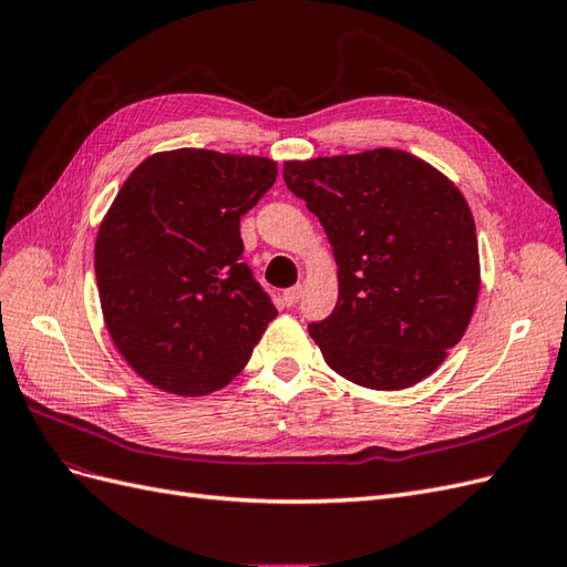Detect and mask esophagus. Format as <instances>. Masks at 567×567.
<instances>
[{"label":"esophagus","mask_w":567,"mask_h":567,"mask_svg":"<svg viewBox=\"0 0 567 567\" xmlns=\"http://www.w3.org/2000/svg\"><path fill=\"white\" fill-rule=\"evenodd\" d=\"M300 296H302V286L298 284V286H293V288H286L284 290V302H286V307H293L298 300H300Z\"/></svg>","instance_id":"34e87169"}]
</instances>
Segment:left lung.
<instances>
[{"label": "left lung", "instance_id": "obj_1", "mask_svg": "<svg viewBox=\"0 0 567 567\" xmlns=\"http://www.w3.org/2000/svg\"><path fill=\"white\" fill-rule=\"evenodd\" d=\"M284 182L333 246L338 302L310 323L326 364L371 390L431 375L466 333L475 221L454 182L400 148L284 163Z\"/></svg>", "mask_w": 567, "mask_h": 567}]
</instances>
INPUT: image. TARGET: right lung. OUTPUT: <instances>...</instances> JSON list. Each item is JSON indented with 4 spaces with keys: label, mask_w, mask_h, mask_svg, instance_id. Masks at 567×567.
<instances>
[{
    "label": "right lung",
    "mask_w": 567,
    "mask_h": 567,
    "mask_svg": "<svg viewBox=\"0 0 567 567\" xmlns=\"http://www.w3.org/2000/svg\"><path fill=\"white\" fill-rule=\"evenodd\" d=\"M277 163L205 148L148 156L99 227L106 329L144 381L198 398L244 371L277 307L241 260L238 225Z\"/></svg>",
    "instance_id": "obj_1"
}]
</instances>
